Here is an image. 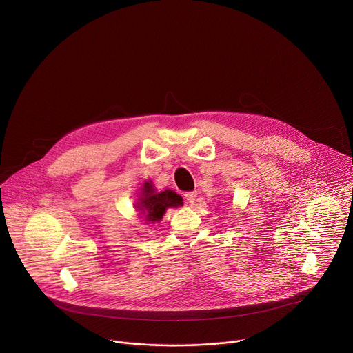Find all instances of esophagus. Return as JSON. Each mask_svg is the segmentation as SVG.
<instances>
[{"label":"esophagus","mask_w":353,"mask_h":353,"mask_svg":"<svg viewBox=\"0 0 353 353\" xmlns=\"http://www.w3.org/2000/svg\"><path fill=\"white\" fill-rule=\"evenodd\" d=\"M185 199H187V201L188 203H191V204H194L195 203L196 197H197V192L196 191H192V192H185Z\"/></svg>","instance_id":"obj_1"}]
</instances>
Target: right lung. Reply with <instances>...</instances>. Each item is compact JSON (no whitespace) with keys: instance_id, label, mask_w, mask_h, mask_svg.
Segmentation results:
<instances>
[{"instance_id":"right-lung-1","label":"right lung","mask_w":353,"mask_h":353,"mask_svg":"<svg viewBox=\"0 0 353 353\" xmlns=\"http://www.w3.org/2000/svg\"><path fill=\"white\" fill-rule=\"evenodd\" d=\"M143 195L141 197L139 207L142 214L146 215V221L157 222L162 219L166 208L183 205V197L172 190H166L163 192L156 194L152 183L146 181L142 190Z\"/></svg>"}]
</instances>
